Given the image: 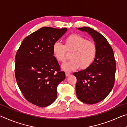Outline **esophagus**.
<instances>
[{
  "label": "esophagus",
  "instance_id": "esophagus-1",
  "mask_svg": "<svg viewBox=\"0 0 127 127\" xmlns=\"http://www.w3.org/2000/svg\"><path fill=\"white\" fill-rule=\"evenodd\" d=\"M70 74H70V73H69V72H65V76H66V77H68V76H69Z\"/></svg>",
  "mask_w": 127,
  "mask_h": 127
}]
</instances>
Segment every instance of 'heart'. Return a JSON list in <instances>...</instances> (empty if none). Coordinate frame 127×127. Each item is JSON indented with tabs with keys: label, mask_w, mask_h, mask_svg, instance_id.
I'll list each match as a JSON object with an SVG mask.
<instances>
[{
	"label": "heart",
	"mask_w": 127,
	"mask_h": 127,
	"mask_svg": "<svg viewBox=\"0 0 127 127\" xmlns=\"http://www.w3.org/2000/svg\"><path fill=\"white\" fill-rule=\"evenodd\" d=\"M72 51V59L62 65V68L66 71H73L81 66L87 68L91 65L97 54V47L95 42L77 34H72L65 40V45L56 42L53 45V52L57 61L65 62L67 57L66 52Z\"/></svg>",
	"instance_id": "1"
}]
</instances>
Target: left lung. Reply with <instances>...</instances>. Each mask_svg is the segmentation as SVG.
Listing matches in <instances>:
<instances>
[{
	"label": "left lung",
	"mask_w": 127,
	"mask_h": 127,
	"mask_svg": "<svg viewBox=\"0 0 127 127\" xmlns=\"http://www.w3.org/2000/svg\"><path fill=\"white\" fill-rule=\"evenodd\" d=\"M93 38L97 54L93 63L84 70L73 73L77 78V97L82 102L94 104L101 101L112 90L116 63L113 49L104 36L88 27L78 28Z\"/></svg>",
	"instance_id": "8db88e82"
}]
</instances>
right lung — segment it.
I'll list each match as a JSON object with an SVG mask.
<instances>
[{"mask_svg":"<svg viewBox=\"0 0 127 127\" xmlns=\"http://www.w3.org/2000/svg\"><path fill=\"white\" fill-rule=\"evenodd\" d=\"M67 29L44 27L27 36L15 58L17 84L28 101L46 107L57 97V86L65 73L53 54V46Z\"/></svg>","mask_w":127,"mask_h":127,"instance_id":"add662e5","label":"right lung"}]
</instances>
